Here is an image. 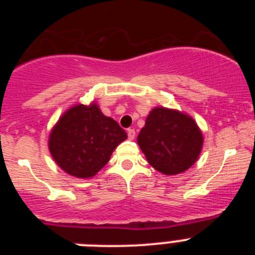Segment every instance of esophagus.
<instances>
[{"label":"esophagus","mask_w":255,"mask_h":255,"mask_svg":"<svg viewBox=\"0 0 255 255\" xmlns=\"http://www.w3.org/2000/svg\"><path fill=\"white\" fill-rule=\"evenodd\" d=\"M128 138H129L130 140H132V139L135 138V130L134 129L128 130Z\"/></svg>","instance_id":"1"}]
</instances>
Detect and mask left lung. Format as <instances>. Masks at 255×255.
Returning a JSON list of instances; mask_svg holds the SVG:
<instances>
[{"mask_svg": "<svg viewBox=\"0 0 255 255\" xmlns=\"http://www.w3.org/2000/svg\"><path fill=\"white\" fill-rule=\"evenodd\" d=\"M138 144L152 167L164 175H177L197 162L203 135L186 114L155 107L139 132Z\"/></svg>", "mask_w": 255, "mask_h": 255, "instance_id": "1", "label": "left lung"}]
</instances>
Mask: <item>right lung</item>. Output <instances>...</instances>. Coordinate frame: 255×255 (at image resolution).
<instances>
[{
    "instance_id": "add662e5",
    "label": "right lung",
    "mask_w": 255,
    "mask_h": 255,
    "mask_svg": "<svg viewBox=\"0 0 255 255\" xmlns=\"http://www.w3.org/2000/svg\"><path fill=\"white\" fill-rule=\"evenodd\" d=\"M126 138L125 130L94 102L69 108L53 126L48 148L65 172L88 179L105 167L115 148Z\"/></svg>"
}]
</instances>
